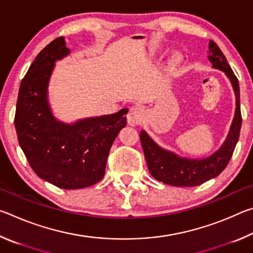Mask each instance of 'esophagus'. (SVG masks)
I'll list each match as a JSON object with an SVG mask.
<instances>
[{
	"mask_svg": "<svg viewBox=\"0 0 253 253\" xmlns=\"http://www.w3.org/2000/svg\"><path fill=\"white\" fill-rule=\"evenodd\" d=\"M145 111L139 106H135L129 110L127 115V124L129 126H138L144 122Z\"/></svg>",
	"mask_w": 253,
	"mask_h": 253,
	"instance_id": "esophagus-1",
	"label": "esophagus"
}]
</instances>
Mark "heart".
I'll list each match as a JSON object with an SVG mask.
<instances>
[{
  "label": "heart",
  "instance_id": "1",
  "mask_svg": "<svg viewBox=\"0 0 253 253\" xmlns=\"http://www.w3.org/2000/svg\"><path fill=\"white\" fill-rule=\"evenodd\" d=\"M162 53H163L162 51H154L152 55H153V57H158V55H162ZM179 62H181V57H179L178 54H174L173 57L170 58L169 65H170V67L175 68V67H177L179 65Z\"/></svg>",
  "mask_w": 253,
  "mask_h": 253
}]
</instances>
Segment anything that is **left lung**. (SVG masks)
Wrapping results in <instances>:
<instances>
[{
	"instance_id": "obj_1",
	"label": "left lung",
	"mask_w": 253,
	"mask_h": 253,
	"mask_svg": "<svg viewBox=\"0 0 253 253\" xmlns=\"http://www.w3.org/2000/svg\"><path fill=\"white\" fill-rule=\"evenodd\" d=\"M208 59L213 69L223 71L232 84L235 96L234 117L230 129L221 146L211 155L201 158L179 156L169 149L158 145L146 130L140 131V142L144 149L148 170L154 178L168 185L177 187H191L201 185L209 179L216 177L223 170L239 140L241 129V110H240V88L237 77L233 75L226 58L219 46L212 40L209 42Z\"/></svg>"
}]
</instances>
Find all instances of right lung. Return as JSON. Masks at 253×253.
Listing matches in <instances>:
<instances>
[{
    "instance_id": "obj_1",
    "label": "right lung",
    "mask_w": 253,
    "mask_h": 253,
    "mask_svg": "<svg viewBox=\"0 0 253 253\" xmlns=\"http://www.w3.org/2000/svg\"><path fill=\"white\" fill-rule=\"evenodd\" d=\"M70 54L65 38L45 46L21 81L14 118L20 147L40 178L65 190L93 185L105 175L128 108L65 123L53 115L49 83L55 62Z\"/></svg>"
}]
</instances>
